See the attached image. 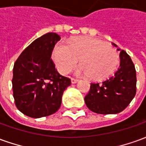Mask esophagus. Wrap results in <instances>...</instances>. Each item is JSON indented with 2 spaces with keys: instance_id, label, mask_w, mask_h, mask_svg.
I'll use <instances>...</instances> for the list:
<instances>
[{
  "instance_id": "1",
  "label": "esophagus",
  "mask_w": 146,
  "mask_h": 146,
  "mask_svg": "<svg viewBox=\"0 0 146 146\" xmlns=\"http://www.w3.org/2000/svg\"><path fill=\"white\" fill-rule=\"evenodd\" d=\"M76 82H78V80L76 78H71V83L72 84H76Z\"/></svg>"
}]
</instances>
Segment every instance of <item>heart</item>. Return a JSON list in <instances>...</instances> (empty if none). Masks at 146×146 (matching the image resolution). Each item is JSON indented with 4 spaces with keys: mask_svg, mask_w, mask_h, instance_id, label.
Masks as SVG:
<instances>
[{
    "mask_svg": "<svg viewBox=\"0 0 146 146\" xmlns=\"http://www.w3.org/2000/svg\"><path fill=\"white\" fill-rule=\"evenodd\" d=\"M52 57L58 70L66 74L76 66L80 58L77 74H88L92 80L107 78L119 65L118 52L104 42L91 37H76L69 45L58 43Z\"/></svg>",
    "mask_w": 146,
    "mask_h": 146,
    "instance_id": "b5f03b06",
    "label": "heart"
}]
</instances>
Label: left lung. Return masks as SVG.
Wrapping results in <instances>:
<instances>
[{"label":"left lung","instance_id":"left-lung-1","mask_svg":"<svg viewBox=\"0 0 146 146\" xmlns=\"http://www.w3.org/2000/svg\"><path fill=\"white\" fill-rule=\"evenodd\" d=\"M119 58V67L113 76L101 83L91 84L84 101L94 113H119L127 107L135 96L137 78L135 65L123 50L120 51Z\"/></svg>","mask_w":146,"mask_h":146}]
</instances>
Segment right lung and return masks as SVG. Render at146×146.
<instances>
[{"mask_svg": "<svg viewBox=\"0 0 146 146\" xmlns=\"http://www.w3.org/2000/svg\"><path fill=\"white\" fill-rule=\"evenodd\" d=\"M60 36L48 33L32 42L15 61L12 89L16 107L25 115L40 118L60 108L62 96L71 84L60 75L51 58Z\"/></svg>", "mask_w": 146, "mask_h": 146, "instance_id": "add662e5", "label": "right lung"}]
</instances>
